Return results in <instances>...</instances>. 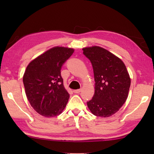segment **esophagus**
<instances>
[{
  "label": "esophagus",
  "mask_w": 154,
  "mask_h": 154,
  "mask_svg": "<svg viewBox=\"0 0 154 154\" xmlns=\"http://www.w3.org/2000/svg\"><path fill=\"white\" fill-rule=\"evenodd\" d=\"M81 91V89H76V90H74L73 91V92L75 93H79Z\"/></svg>",
  "instance_id": "1"
}]
</instances>
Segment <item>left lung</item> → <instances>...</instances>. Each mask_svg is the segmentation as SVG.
<instances>
[{
	"label": "left lung",
	"mask_w": 154,
	"mask_h": 154,
	"mask_svg": "<svg viewBox=\"0 0 154 154\" xmlns=\"http://www.w3.org/2000/svg\"><path fill=\"white\" fill-rule=\"evenodd\" d=\"M83 54L93 65L94 94L87 102L94 115L109 117L117 112L128 96L131 83L126 65L119 57L100 46L86 47Z\"/></svg>",
	"instance_id": "obj_1"
}]
</instances>
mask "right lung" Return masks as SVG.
Here are the masks:
<instances>
[{
    "instance_id": "add662e5",
    "label": "right lung",
    "mask_w": 154,
    "mask_h": 154,
    "mask_svg": "<svg viewBox=\"0 0 154 154\" xmlns=\"http://www.w3.org/2000/svg\"><path fill=\"white\" fill-rule=\"evenodd\" d=\"M74 49L55 46L31 61L26 69L23 83L27 99L40 115L50 118L60 114L69 94L63 85L61 68Z\"/></svg>"
}]
</instances>
